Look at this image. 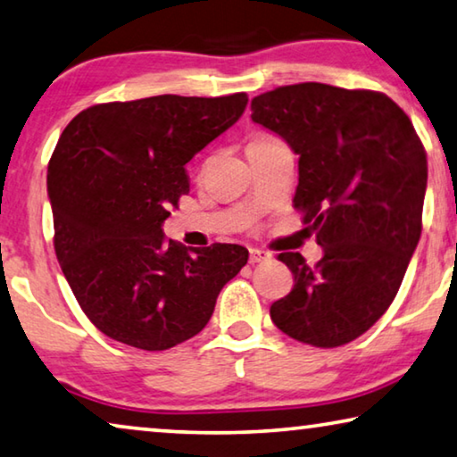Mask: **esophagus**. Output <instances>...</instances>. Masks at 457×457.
<instances>
[{
  "label": "esophagus",
  "mask_w": 457,
  "mask_h": 457,
  "mask_svg": "<svg viewBox=\"0 0 457 457\" xmlns=\"http://www.w3.org/2000/svg\"><path fill=\"white\" fill-rule=\"evenodd\" d=\"M272 254L267 250H261V248H250V262L256 264V262H267L270 261Z\"/></svg>",
  "instance_id": "esophagus-1"
}]
</instances>
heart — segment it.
Here are the masks:
<instances>
[{
	"instance_id": "1",
	"label": "heart",
	"mask_w": 457,
	"mask_h": 457,
	"mask_svg": "<svg viewBox=\"0 0 457 457\" xmlns=\"http://www.w3.org/2000/svg\"><path fill=\"white\" fill-rule=\"evenodd\" d=\"M261 137H267V135H261ZM261 137H254V139H261Z\"/></svg>"
}]
</instances>
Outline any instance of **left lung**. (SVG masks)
I'll use <instances>...</instances> for the list:
<instances>
[{
	"mask_svg": "<svg viewBox=\"0 0 457 457\" xmlns=\"http://www.w3.org/2000/svg\"><path fill=\"white\" fill-rule=\"evenodd\" d=\"M252 120L299 155L294 207L316 229L322 258L278 261L294 289L270 318L299 343L332 349L386 314L423 229L427 154L411 119L373 90L305 81L252 98Z\"/></svg>",
	"mask_w": 457,
	"mask_h": 457,
	"instance_id": "1",
	"label": "left lung"
}]
</instances>
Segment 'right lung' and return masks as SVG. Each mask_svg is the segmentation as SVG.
Instances as JSON below:
<instances>
[{"label":"right lung","mask_w":457,"mask_h":457,"mask_svg":"<svg viewBox=\"0 0 457 457\" xmlns=\"http://www.w3.org/2000/svg\"><path fill=\"white\" fill-rule=\"evenodd\" d=\"M246 104L244 92L106 102L61 133L46 170L54 254L79 308L106 337L143 351L185 343L248 262L237 244L185 248L162 231L190 188L187 163Z\"/></svg>","instance_id":"add662e5"}]
</instances>
